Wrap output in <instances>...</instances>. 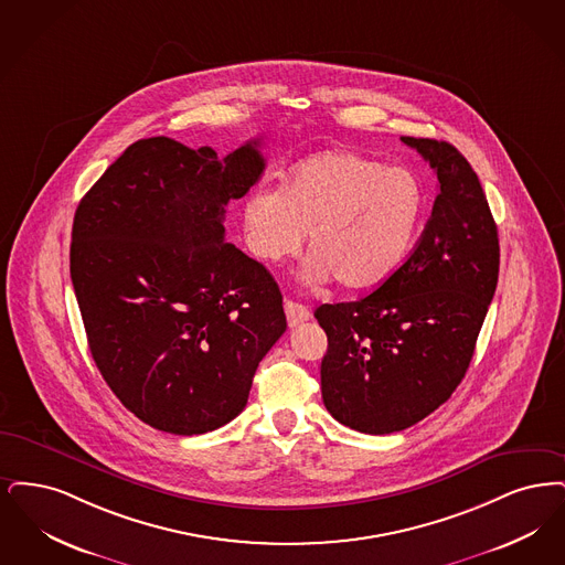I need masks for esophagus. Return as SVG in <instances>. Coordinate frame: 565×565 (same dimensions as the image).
<instances>
[{
	"label": "esophagus",
	"mask_w": 565,
	"mask_h": 565,
	"mask_svg": "<svg viewBox=\"0 0 565 565\" xmlns=\"http://www.w3.org/2000/svg\"><path fill=\"white\" fill-rule=\"evenodd\" d=\"M285 315H287L289 327H297V324H301V322H306V320H310V317H312L310 310L303 303H297L294 299L285 301Z\"/></svg>",
	"instance_id": "esophagus-1"
}]
</instances>
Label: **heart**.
Returning <instances> with one entry per match:
<instances>
[{
    "mask_svg": "<svg viewBox=\"0 0 565 565\" xmlns=\"http://www.w3.org/2000/svg\"><path fill=\"white\" fill-rule=\"evenodd\" d=\"M422 213L424 192L412 172L338 149L295 164L280 192L250 190L243 227L248 250L266 264L297 253L308 230L306 278H335L356 291L405 264Z\"/></svg>",
    "mask_w": 565,
    "mask_h": 565,
    "instance_id": "b5f03b06",
    "label": "heart"
}]
</instances>
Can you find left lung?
<instances>
[{"label": "left lung", "mask_w": 565, "mask_h": 565, "mask_svg": "<svg viewBox=\"0 0 565 565\" xmlns=\"http://www.w3.org/2000/svg\"><path fill=\"white\" fill-rule=\"evenodd\" d=\"M430 164L439 194L405 264L359 301L322 303V401L340 424L391 435L433 414L467 373L498 285L500 245L467 158L445 141L401 137Z\"/></svg>", "instance_id": "8db88e82"}]
</instances>
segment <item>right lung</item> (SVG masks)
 I'll use <instances>...</instances> for the list:
<instances>
[{"label":"right lung","instance_id":"obj_1","mask_svg":"<svg viewBox=\"0 0 565 565\" xmlns=\"http://www.w3.org/2000/svg\"><path fill=\"white\" fill-rule=\"evenodd\" d=\"M259 139L227 153L141 139L79 200L70 270L90 354L124 407L171 435L245 409L285 333L282 295L225 243V206L266 169Z\"/></svg>","mask_w":565,"mask_h":565}]
</instances>
